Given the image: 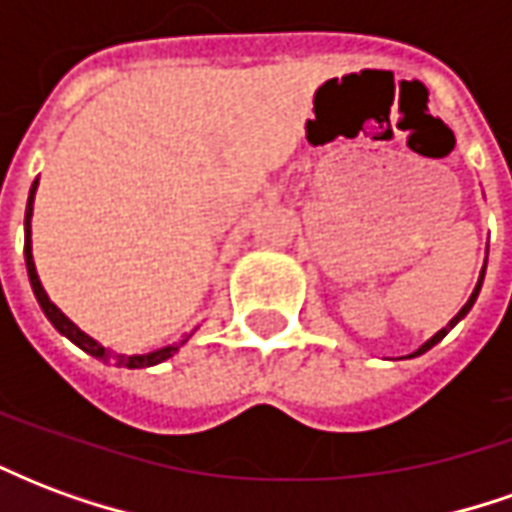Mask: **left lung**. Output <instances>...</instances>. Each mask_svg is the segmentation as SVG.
<instances>
[{"mask_svg": "<svg viewBox=\"0 0 512 512\" xmlns=\"http://www.w3.org/2000/svg\"><path fill=\"white\" fill-rule=\"evenodd\" d=\"M485 266H488V252H485V263H483V268H480V277H477V285H474V290H472V296H469V301L463 304L461 310H458V315H455V318H452V321L447 323L444 329H439V332H436V334H433V337H430L428 343H422V345H419V348H417V351H414V354H408V359H414V356H419V354H425V351H430L433 345L441 343V340L447 337V332H450V329H455V326H458V323H461L463 318L469 315V310H472V307H474V301H477V296H480V288H483Z\"/></svg>", "mask_w": 512, "mask_h": 512, "instance_id": "1", "label": "left lung"}]
</instances>
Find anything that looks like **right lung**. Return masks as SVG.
<instances>
[{
	"instance_id": "1",
	"label": "right lung",
	"mask_w": 512,
	"mask_h": 512,
	"mask_svg": "<svg viewBox=\"0 0 512 512\" xmlns=\"http://www.w3.org/2000/svg\"><path fill=\"white\" fill-rule=\"evenodd\" d=\"M35 191H38V178L32 183V189H29V200H27V213H24V260H27V274H29V285H32V293H35V299H38L40 310L43 315L49 318L51 326L62 334V337H68L76 348H82L84 354L95 356L98 362H115L117 367H131V370H142V367H153V365H161V362H167L172 356L178 354L180 345L189 343L191 334H186L183 340L178 343H169L164 348H156V351H147V354H123V351H115V348H109V345L98 343L95 337L79 329L76 323L65 315V312L49 299V293L43 288V282L38 277V268H35V257H32V208H35Z\"/></svg>"
}]
</instances>
